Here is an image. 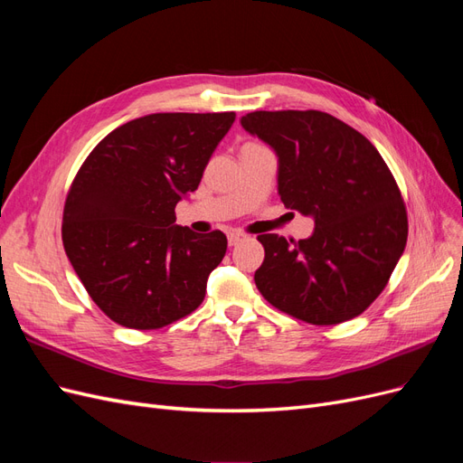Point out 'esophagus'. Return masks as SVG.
I'll list each match as a JSON object with an SVG mask.
<instances>
[{"mask_svg":"<svg viewBox=\"0 0 463 463\" xmlns=\"http://www.w3.org/2000/svg\"><path fill=\"white\" fill-rule=\"evenodd\" d=\"M245 240V235L243 233H237V232H232V233H228V243L233 247V245H237V243H241Z\"/></svg>","mask_w":463,"mask_h":463,"instance_id":"obj_1","label":"esophagus"}]
</instances>
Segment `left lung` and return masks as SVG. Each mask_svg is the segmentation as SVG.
I'll list each match as a JSON object with an SVG mask.
<instances>
[{"instance_id":"8db88e82","label":"left lung","mask_w":463,"mask_h":463,"mask_svg":"<svg viewBox=\"0 0 463 463\" xmlns=\"http://www.w3.org/2000/svg\"><path fill=\"white\" fill-rule=\"evenodd\" d=\"M241 128L276 152L282 203L315 220L307 240L259 235L262 298L311 325L361 315L408 241V214L386 162L369 138L325 111H253Z\"/></svg>"}]
</instances>
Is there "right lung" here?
Here are the masks:
<instances>
[{
	"label": "right lung",
	"mask_w": 463,
	"mask_h": 463,
	"mask_svg": "<svg viewBox=\"0 0 463 463\" xmlns=\"http://www.w3.org/2000/svg\"><path fill=\"white\" fill-rule=\"evenodd\" d=\"M235 121L222 114H150L104 137L73 181L63 247L92 301L121 326L154 330L193 313L226 255L222 232L175 223Z\"/></svg>",
	"instance_id": "right-lung-1"
}]
</instances>
